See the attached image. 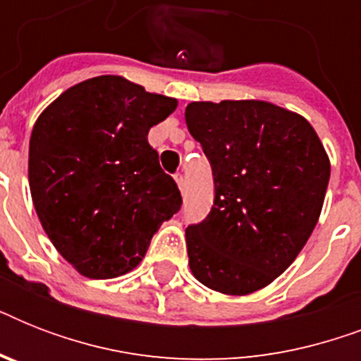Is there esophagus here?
Instances as JSON below:
<instances>
[{"label": "esophagus", "instance_id": "34e87169", "mask_svg": "<svg viewBox=\"0 0 361 361\" xmlns=\"http://www.w3.org/2000/svg\"><path fill=\"white\" fill-rule=\"evenodd\" d=\"M174 180H176V183H178V187H180V191L183 192V189H185V181H183V174H181V172H176Z\"/></svg>", "mask_w": 361, "mask_h": 361}]
</instances>
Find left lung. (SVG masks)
Listing matches in <instances>:
<instances>
[{"label":"left lung","mask_w":361,"mask_h":361,"mask_svg":"<svg viewBox=\"0 0 361 361\" xmlns=\"http://www.w3.org/2000/svg\"><path fill=\"white\" fill-rule=\"evenodd\" d=\"M187 129L214 172L208 217L187 226L192 275L245 296L290 266L322 212L330 159L303 116L266 101H198Z\"/></svg>","instance_id":"obj_1"}]
</instances>
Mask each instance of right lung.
I'll return each mask as SVG.
<instances>
[{"label": "right lung", "instance_id": "obj_1", "mask_svg": "<svg viewBox=\"0 0 361 361\" xmlns=\"http://www.w3.org/2000/svg\"><path fill=\"white\" fill-rule=\"evenodd\" d=\"M178 101L123 76L69 87L37 118L30 138V191L47 236L90 279L135 269L153 234L181 208L147 133Z\"/></svg>", "mask_w": 361, "mask_h": 361}]
</instances>
